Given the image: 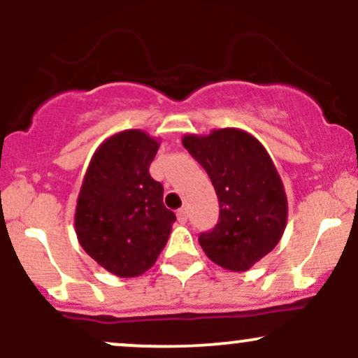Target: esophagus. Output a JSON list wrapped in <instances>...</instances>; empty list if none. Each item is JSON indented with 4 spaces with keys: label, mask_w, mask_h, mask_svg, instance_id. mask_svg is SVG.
<instances>
[{
    "label": "esophagus",
    "mask_w": 358,
    "mask_h": 358,
    "mask_svg": "<svg viewBox=\"0 0 358 358\" xmlns=\"http://www.w3.org/2000/svg\"><path fill=\"white\" fill-rule=\"evenodd\" d=\"M176 217H178V220L182 222V224H185V222L188 220V210H187V207L180 208V210L176 212Z\"/></svg>",
    "instance_id": "esophagus-1"
}]
</instances>
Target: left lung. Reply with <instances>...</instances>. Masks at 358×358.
Wrapping results in <instances>:
<instances>
[{
    "instance_id": "1",
    "label": "left lung",
    "mask_w": 358,
    "mask_h": 358,
    "mask_svg": "<svg viewBox=\"0 0 358 358\" xmlns=\"http://www.w3.org/2000/svg\"><path fill=\"white\" fill-rule=\"evenodd\" d=\"M182 143L219 199V222L200 234V245L220 268L248 271L276 248L286 227L287 200L273 159L256 138L236 127L187 134Z\"/></svg>"
}]
</instances>
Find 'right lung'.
<instances>
[{
    "instance_id": "1",
    "label": "right lung",
    "mask_w": 358,
    "mask_h": 358,
    "mask_svg": "<svg viewBox=\"0 0 358 358\" xmlns=\"http://www.w3.org/2000/svg\"><path fill=\"white\" fill-rule=\"evenodd\" d=\"M158 148L145 131H121L97 148L82 182L77 239L97 264L119 278L146 273L176 220L163 205V185L150 175Z\"/></svg>"
}]
</instances>
